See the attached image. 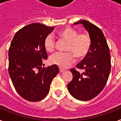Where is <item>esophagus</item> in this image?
Listing matches in <instances>:
<instances>
[{
  "mask_svg": "<svg viewBox=\"0 0 121 121\" xmlns=\"http://www.w3.org/2000/svg\"><path fill=\"white\" fill-rule=\"evenodd\" d=\"M64 71H65V70H64V69H62V68H59L60 73H62V72H64Z\"/></svg>",
  "mask_w": 121,
  "mask_h": 121,
  "instance_id": "1",
  "label": "esophagus"
}]
</instances>
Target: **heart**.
Returning a JSON list of instances; mask_svg holds the SVG:
<instances>
[{
	"instance_id": "1",
	"label": "heart",
	"mask_w": 121,
	"mask_h": 121,
	"mask_svg": "<svg viewBox=\"0 0 121 121\" xmlns=\"http://www.w3.org/2000/svg\"><path fill=\"white\" fill-rule=\"evenodd\" d=\"M57 36L60 39L68 42L66 50L73 54L78 59H81L88 54L91 45V40L89 35L86 33L78 34L74 29L66 27L57 33ZM43 46L48 52L53 51L55 47V42L52 36L47 35L43 40ZM51 64L56 65L60 68H66L74 61L71 53L57 52L51 56L50 58Z\"/></svg>"
}]
</instances>
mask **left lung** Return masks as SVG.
I'll return each instance as SVG.
<instances>
[{"instance_id": "left-lung-1", "label": "left lung", "mask_w": 121, "mask_h": 121, "mask_svg": "<svg viewBox=\"0 0 121 121\" xmlns=\"http://www.w3.org/2000/svg\"><path fill=\"white\" fill-rule=\"evenodd\" d=\"M83 25L91 40L88 54L76 67L84 70L80 73L71 69L73 79L67 85L71 95L80 100H88L98 96L107 84L111 70L110 50L100 28L88 21L81 20L73 25Z\"/></svg>"}]
</instances>
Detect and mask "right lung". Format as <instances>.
Listing matches in <instances>:
<instances>
[{"instance_id": "right-lung-1", "label": "right lung", "mask_w": 121, "mask_h": 121, "mask_svg": "<svg viewBox=\"0 0 121 121\" xmlns=\"http://www.w3.org/2000/svg\"><path fill=\"white\" fill-rule=\"evenodd\" d=\"M53 30L39 23L28 25L16 33L11 43L9 74L17 92L28 101L43 99L59 71L56 65L42 67L48 57L43 40Z\"/></svg>"}]
</instances>
